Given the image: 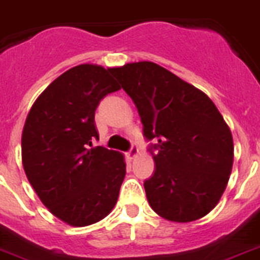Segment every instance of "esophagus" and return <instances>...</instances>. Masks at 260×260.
Here are the masks:
<instances>
[{"label": "esophagus", "mask_w": 260, "mask_h": 260, "mask_svg": "<svg viewBox=\"0 0 260 260\" xmlns=\"http://www.w3.org/2000/svg\"><path fill=\"white\" fill-rule=\"evenodd\" d=\"M128 157H129L131 160H132V158H135V157L137 156V154H139V148L136 147V145H132V147H131V149L128 150Z\"/></svg>", "instance_id": "1"}]
</instances>
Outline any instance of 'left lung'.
<instances>
[{
  "instance_id": "8db88e82",
  "label": "left lung",
  "mask_w": 260,
  "mask_h": 260,
  "mask_svg": "<svg viewBox=\"0 0 260 260\" xmlns=\"http://www.w3.org/2000/svg\"><path fill=\"white\" fill-rule=\"evenodd\" d=\"M134 100L156 164L144 182L150 208L168 221L191 222L217 206L228 186L234 145L210 98L153 62L112 69ZM157 150L156 154L153 153Z\"/></svg>"
}]
</instances>
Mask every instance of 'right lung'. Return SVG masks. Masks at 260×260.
Here are the masks:
<instances>
[{"instance_id":"add662e5","label":"right lung","mask_w":260,"mask_h":260,"mask_svg":"<svg viewBox=\"0 0 260 260\" xmlns=\"http://www.w3.org/2000/svg\"><path fill=\"white\" fill-rule=\"evenodd\" d=\"M111 74L98 64L70 69L39 95L23 126L26 177L51 214L76 228L110 214L125 177L123 154L92 148L95 111L120 89Z\"/></svg>"}]
</instances>
